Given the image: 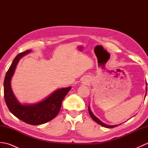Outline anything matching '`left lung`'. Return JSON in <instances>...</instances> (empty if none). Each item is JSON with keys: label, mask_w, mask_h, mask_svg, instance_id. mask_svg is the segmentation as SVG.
<instances>
[{"label": "left lung", "mask_w": 148, "mask_h": 148, "mask_svg": "<svg viewBox=\"0 0 148 148\" xmlns=\"http://www.w3.org/2000/svg\"><path fill=\"white\" fill-rule=\"evenodd\" d=\"M146 85H147V83H146ZM146 93L145 97L146 96V93H147V87L146 88ZM88 111H89V114H90V116H91V117H92V118L93 119V120L95 121V122H97L98 124H99V125H102V127H106V128H114V127H118V125H106V124H105V123H103L102 121H100L99 118H97L96 117V116L93 114L92 112L91 111V110H90V108L89 106H88Z\"/></svg>", "instance_id": "left-lung-1"}]
</instances>
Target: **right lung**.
Here are the masks:
<instances>
[{
	"instance_id": "right-lung-1",
	"label": "right lung",
	"mask_w": 148,
	"mask_h": 148,
	"mask_svg": "<svg viewBox=\"0 0 148 148\" xmlns=\"http://www.w3.org/2000/svg\"><path fill=\"white\" fill-rule=\"evenodd\" d=\"M32 50L19 53L16 56L5 74L4 81V93L5 103L9 111L21 121L32 125H41L51 121L58 114L65 97L71 87L63 88L52 93L45 100L34 104H21L18 101L11 86V80L20 60Z\"/></svg>"
}]
</instances>
